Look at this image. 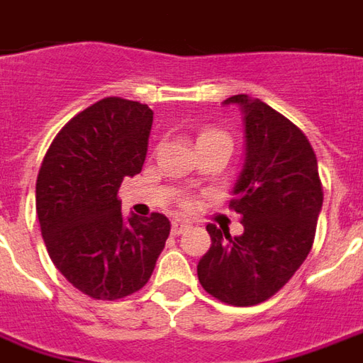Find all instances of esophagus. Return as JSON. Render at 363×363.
Wrapping results in <instances>:
<instances>
[{"label":"esophagus","instance_id":"obj_1","mask_svg":"<svg viewBox=\"0 0 363 363\" xmlns=\"http://www.w3.org/2000/svg\"><path fill=\"white\" fill-rule=\"evenodd\" d=\"M189 225L190 222H186V220H173V228H171V232H173V235H179L182 234Z\"/></svg>","mask_w":363,"mask_h":363}]
</instances>
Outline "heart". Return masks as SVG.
Wrapping results in <instances>:
<instances>
[{
    "label": "heart",
    "mask_w": 363,
    "mask_h": 363,
    "mask_svg": "<svg viewBox=\"0 0 363 363\" xmlns=\"http://www.w3.org/2000/svg\"><path fill=\"white\" fill-rule=\"evenodd\" d=\"M210 135H220V133H214V131H206V133H202V135H200L199 139H202V138H210Z\"/></svg>",
    "instance_id": "1"
}]
</instances>
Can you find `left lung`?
Instances as JSON below:
<instances>
[{
  "instance_id": "obj_1",
  "label": "left lung",
  "mask_w": 363,
  "mask_h": 363,
  "mask_svg": "<svg viewBox=\"0 0 363 363\" xmlns=\"http://www.w3.org/2000/svg\"><path fill=\"white\" fill-rule=\"evenodd\" d=\"M245 125V159L230 208L242 214V235L208 224L210 250L199 261L206 293L234 306L267 301L311 252L323 208L318 163L306 135L261 100L238 94Z\"/></svg>"
}]
</instances>
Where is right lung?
I'll return each instance as SVG.
<instances>
[{"label":"right lung","instance_id":"obj_1","mask_svg":"<svg viewBox=\"0 0 363 363\" xmlns=\"http://www.w3.org/2000/svg\"><path fill=\"white\" fill-rule=\"evenodd\" d=\"M153 111L104 98L58 131L37 177L40 234L57 269L84 295L116 301L145 285L169 218L121 216L118 190L145 163Z\"/></svg>","mask_w":363,"mask_h":363}]
</instances>
